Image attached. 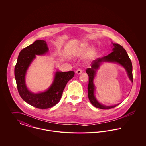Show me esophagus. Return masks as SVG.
Listing matches in <instances>:
<instances>
[{"instance_id":"34e87169","label":"esophagus","mask_w":146,"mask_h":146,"mask_svg":"<svg viewBox=\"0 0 146 146\" xmlns=\"http://www.w3.org/2000/svg\"><path fill=\"white\" fill-rule=\"evenodd\" d=\"M82 72H83V71L80 69H78V70H76V73L77 74H80L82 73Z\"/></svg>"}]
</instances>
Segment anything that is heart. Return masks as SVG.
<instances>
[{"mask_svg": "<svg viewBox=\"0 0 146 146\" xmlns=\"http://www.w3.org/2000/svg\"><path fill=\"white\" fill-rule=\"evenodd\" d=\"M86 58L89 61H92L95 58L97 55L96 50L94 47H90L89 48V44L87 42H81L76 48L73 49L72 54L73 55L77 57H81L85 55L87 51Z\"/></svg>", "mask_w": 146, "mask_h": 146, "instance_id": "obj_1", "label": "heart"}]
</instances>
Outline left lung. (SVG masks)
I'll return each instance as SVG.
<instances>
[{
    "instance_id": "8db88e82",
    "label": "left lung",
    "mask_w": 146,
    "mask_h": 146,
    "mask_svg": "<svg viewBox=\"0 0 146 146\" xmlns=\"http://www.w3.org/2000/svg\"><path fill=\"white\" fill-rule=\"evenodd\" d=\"M113 52L106 56L98 58L91 63V68L86 70L89 76V85L88 87V97L91 104L95 107L102 110H108L114 108L119 104L113 106H106L100 103L95 96V86L94 84V79L96 75V72L99 69L102 62L116 63L121 65L125 68L130 80L133 82L132 76V65L126 50L122 46L118 44L112 43Z\"/></svg>"
}]
</instances>
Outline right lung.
Returning a JSON list of instances; mask_svg holds the SVG:
<instances>
[{"instance_id": "right-lung-1", "label": "right lung", "mask_w": 146, "mask_h": 146, "mask_svg": "<svg viewBox=\"0 0 146 146\" xmlns=\"http://www.w3.org/2000/svg\"><path fill=\"white\" fill-rule=\"evenodd\" d=\"M48 51L45 41L36 40L21 50L15 67V77L21 98L28 104L42 110L51 108L59 102L66 84L74 76L73 71L63 72L57 70L52 83L46 90L36 94L29 90L25 82L28 67L36 55H45Z\"/></svg>"}]
</instances>
